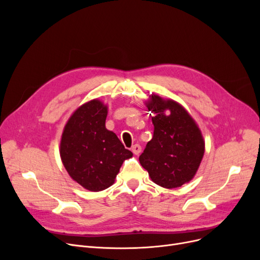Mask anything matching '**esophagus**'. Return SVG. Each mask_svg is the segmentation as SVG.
<instances>
[{"label": "esophagus", "instance_id": "1", "mask_svg": "<svg viewBox=\"0 0 260 260\" xmlns=\"http://www.w3.org/2000/svg\"><path fill=\"white\" fill-rule=\"evenodd\" d=\"M132 152L135 155H139L141 153V146L139 144H135L132 146Z\"/></svg>", "mask_w": 260, "mask_h": 260}]
</instances>
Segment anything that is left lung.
I'll return each instance as SVG.
<instances>
[{"instance_id":"left-lung-1","label":"left lung","mask_w":260,"mask_h":260,"mask_svg":"<svg viewBox=\"0 0 260 260\" xmlns=\"http://www.w3.org/2000/svg\"><path fill=\"white\" fill-rule=\"evenodd\" d=\"M145 105L154 114V136L139 157L140 165L156 184L179 187L194 178L200 166L204 154L202 134L178 102L152 94Z\"/></svg>"}]
</instances>
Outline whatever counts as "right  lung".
Wrapping results in <instances>:
<instances>
[{
  "label": "right lung",
  "mask_w": 260,
  "mask_h": 260,
  "mask_svg": "<svg viewBox=\"0 0 260 260\" xmlns=\"http://www.w3.org/2000/svg\"><path fill=\"white\" fill-rule=\"evenodd\" d=\"M107 106L98 99L78 107L64 126L60 143L63 166L72 178L90 192L115 182L122 163L133 153L105 127Z\"/></svg>",
  "instance_id": "obj_1"
}]
</instances>
